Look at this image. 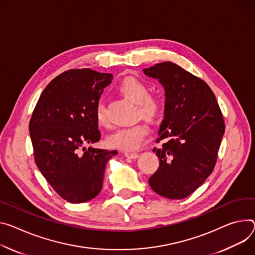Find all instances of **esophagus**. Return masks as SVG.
I'll return each instance as SVG.
<instances>
[{
    "mask_svg": "<svg viewBox=\"0 0 255 255\" xmlns=\"http://www.w3.org/2000/svg\"><path fill=\"white\" fill-rule=\"evenodd\" d=\"M124 154L126 157H129V158H137L138 157V153L133 152V151H125Z\"/></svg>",
    "mask_w": 255,
    "mask_h": 255,
    "instance_id": "esophagus-1",
    "label": "esophagus"
}]
</instances>
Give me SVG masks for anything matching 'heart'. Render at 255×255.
<instances>
[{
    "instance_id": "heart-1",
    "label": "heart",
    "mask_w": 255,
    "mask_h": 255,
    "mask_svg": "<svg viewBox=\"0 0 255 255\" xmlns=\"http://www.w3.org/2000/svg\"><path fill=\"white\" fill-rule=\"evenodd\" d=\"M120 94L138 105V111L145 118L153 119L161 111V100L159 97L150 95L149 88L145 82L133 76L124 78L118 85ZM96 119L100 125L108 123L105 104L100 101L96 106ZM149 132L146 124L140 123L133 126L122 127L108 136L107 142L111 147L122 150H134L141 145Z\"/></svg>"
}]
</instances>
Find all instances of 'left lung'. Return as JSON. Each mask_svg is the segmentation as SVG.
<instances>
[{
	"instance_id": "8db88e82",
	"label": "left lung",
	"mask_w": 255,
	"mask_h": 255,
	"mask_svg": "<svg viewBox=\"0 0 255 255\" xmlns=\"http://www.w3.org/2000/svg\"><path fill=\"white\" fill-rule=\"evenodd\" d=\"M166 91L165 118L153 151L159 159L149 186L157 194L182 199L212 174L225 132L222 111L211 87L180 66L164 62L143 69Z\"/></svg>"
}]
</instances>
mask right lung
<instances>
[{"label": "right lung", "mask_w": 255, "mask_h": 255, "mask_svg": "<svg viewBox=\"0 0 255 255\" xmlns=\"http://www.w3.org/2000/svg\"><path fill=\"white\" fill-rule=\"evenodd\" d=\"M112 79V74L89 68L65 71L44 88L30 118L35 164L69 202L95 198L102 190L109 159L118 153L84 147L100 140L96 106Z\"/></svg>", "instance_id": "obj_1"}]
</instances>
